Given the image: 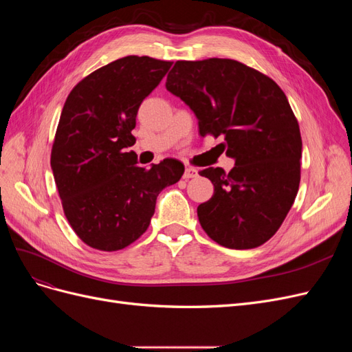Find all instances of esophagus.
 <instances>
[{
	"instance_id": "esophagus-1",
	"label": "esophagus",
	"mask_w": 352,
	"mask_h": 352,
	"mask_svg": "<svg viewBox=\"0 0 352 352\" xmlns=\"http://www.w3.org/2000/svg\"><path fill=\"white\" fill-rule=\"evenodd\" d=\"M198 176V170L195 167H186L185 173H184V179H192Z\"/></svg>"
}]
</instances>
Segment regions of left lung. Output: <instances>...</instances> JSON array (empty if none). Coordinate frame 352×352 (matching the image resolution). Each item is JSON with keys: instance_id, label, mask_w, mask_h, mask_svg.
Segmentation results:
<instances>
[{"instance_id": "8db88e82", "label": "left lung", "mask_w": 352, "mask_h": 352, "mask_svg": "<svg viewBox=\"0 0 352 352\" xmlns=\"http://www.w3.org/2000/svg\"><path fill=\"white\" fill-rule=\"evenodd\" d=\"M166 88L198 119L199 135L225 138L235 158L229 173L201 170L214 185L198 220L221 247L251 250L267 242L289 212L301 180L300 124L285 92L269 76L230 58L179 60Z\"/></svg>"}]
</instances>
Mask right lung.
I'll list each match as a JSON object with an SVG mask.
<instances>
[{"label": "right lung", "instance_id": "1", "mask_svg": "<svg viewBox=\"0 0 352 352\" xmlns=\"http://www.w3.org/2000/svg\"><path fill=\"white\" fill-rule=\"evenodd\" d=\"M172 61L127 56L83 78L63 107L51 150V168L63 211L91 248L119 251L148 229L162 190L176 184L185 166L164 158L151 168L126 153L141 102Z\"/></svg>", "mask_w": 352, "mask_h": 352}]
</instances>
